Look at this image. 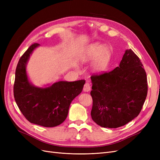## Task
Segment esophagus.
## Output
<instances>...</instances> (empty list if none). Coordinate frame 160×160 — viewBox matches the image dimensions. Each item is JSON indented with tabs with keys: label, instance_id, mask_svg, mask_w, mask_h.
Returning <instances> with one entry per match:
<instances>
[{
	"label": "esophagus",
	"instance_id": "obj_1",
	"mask_svg": "<svg viewBox=\"0 0 160 160\" xmlns=\"http://www.w3.org/2000/svg\"><path fill=\"white\" fill-rule=\"evenodd\" d=\"M83 90L85 92H89L90 90H91V85L89 83H86L85 85H84V87H83Z\"/></svg>",
	"mask_w": 160,
	"mask_h": 160
}]
</instances>
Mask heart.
Masks as SVG:
<instances>
[{"instance_id": "heart-1", "label": "heart", "mask_w": 160, "mask_h": 160, "mask_svg": "<svg viewBox=\"0 0 160 160\" xmlns=\"http://www.w3.org/2000/svg\"><path fill=\"white\" fill-rule=\"evenodd\" d=\"M111 58V51L108 45L95 42L85 48L82 53L81 59L83 61H89L93 59L91 65L92 71L98 73H101L108 68Z\"/></svg>"}]
</instances>
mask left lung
Returning a JSON list of instances; mask_svg holds the SVG:
<instances>
[{
    "label": "left lung",
    "mask_w": 160,
    "mask_h": 160,
    "mask_svg": "<svg viewBox=\"0 0 160 160\" xmlns=\"http://www.w3.org/2000/svg\"><path fill=\"white\" fill-rule=\"evenodd\" d=\"M92 119L101 127L117 128L138 117L148 93L146 72L139 57L127 49L119 67L92 75Z\"/></svg>",
    "instance_id": "left-lung-1"
}]
</instances>
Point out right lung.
Here are the masks:
<instances>
[{
    "label": "right lung",
    "mask_w": 160,
    "mask_h": 160,
    "mask_svg": "<svg viewBox=\"0 0 160 160\" xmlns=\"http://www.w3.org/2000/svg\"><path fill=\"white\" fill-rule=\"evenodd\" d=\"M39 45L32 44L19 59L15 72L14 97L19 109L28 122L52 128L65 120L71 103L81 93L85 81H61L45 88L32 84L27 73V65L30 55Z\"/></svg>",
    "instance_id": "right-lung-1"
}]
</instances>
